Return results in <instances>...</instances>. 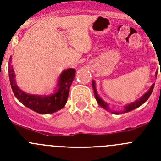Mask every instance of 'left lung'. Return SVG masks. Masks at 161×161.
I'll list each match as a JSON object with an SVG mask.
<instances>
[{
  "label": "left lung",
  "mask_w": 161,
  "mask_h": 161,
  "mask_svg": "<svg viewBox=\"0 0 161 161\" xmlns=\"http://www.w3.org/2000/svg\"><path fill=\"white\" fill-rule=\"evenodd\" d=\"M156 74H157V72L156 73ZM92 84H93V92H94L95 98H96V100H97V103L99 104V106H102L103 109L110 111V110L109 109V105H108L106 102H104L102 98L98 96L97 93L96 85H95L94 80H93V81H92ZM154 85H155V83H153V85H152L150 89H149V90L147 91V92H146V93H145L141 97L139 98V99H138L137 101L132 102V103H130L129 105H126V106H125L124 109H123V110H122V111H120V112L111 111L112 114H123V113H127V112L131 111V110H133V109H136V108H138V107H139L140 106H142V105H143V104L144 103V102H146L147 99H148L149 97H150V95L152 94L153 89H154Z\"/></svg>",
  "instance_id": "obj_1"
}]
</instances>
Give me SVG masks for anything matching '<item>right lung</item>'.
<instances>
[{"instance_id": "obj_1", "label": "right lung", "mask_w": 161, "mask_h": 161, "mask_svg": "<svg viewBox=\"0 0 161 161\" xmlns=\"http://www.w3.org/2000/svg\"><path fill=\"white\" fill-rule=\"evenodd\" d=\"M10 57L8 62V76L10 81L13 93H14L20 102L24 106L32 109L34 111L42 114H47L58 111L64 107L68 100L69 89L73 81L76 70L73 68H68L63 71L60 74L58 81V89L52 94L48 95H33L26 93L18 88L15 81V74L11 64Z\"/></svg>"}]
</instances>
